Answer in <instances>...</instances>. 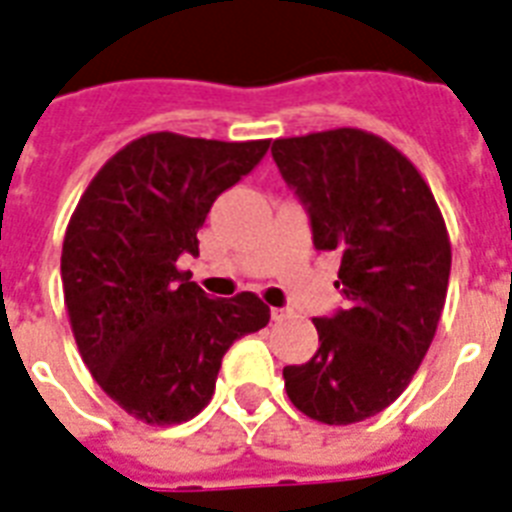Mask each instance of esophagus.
<instances>
[{"instance_id":"34e87169","label":"esophagus","mask_w":512,"mask_h":512,"mask_svg":"<svg viewBox=\"0 0 512 512\" xmlns=\"http://www.w3.org/2000/svg\"><path fill=\"white\" fill-rule=\"evenodd\" d=\"M289 315H292L289 307H270V318H273V321H286Z\"/></svg>"}]
</instances>
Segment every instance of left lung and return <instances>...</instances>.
<instances>
[{
	"label": "left lung",
	"mask_w": 512,
	"mask_h": 512,
	"mask_svg": "<svg viewBox=\"0 0 512 512\" xmlns=\"http://www.w3.org/2000/svg\"><path fill=\"white\" fill-rule=\"evenodd\" d=\"M270 155L315 249L342 257L344 307L313 318L321 347L286 365V394L315 421L360 423L405 392L431 347L452 263L442 213L413 162L357 128L276 139Z\"/></svg>",
	"instance_id": "1"
}]
</instances>
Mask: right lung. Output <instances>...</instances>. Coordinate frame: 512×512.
Masks as SVG:
<instances>
[{
  "instance_id": "obj_1",
  "label": "right lung",
  "mask_w": 512,
  "mask_h": 512,
  "mask_svg": "<svg viewBox=\"0 0 512 512\" xmlns=\"http://www.w3.org/2000/svg\"><path fill=\"white\" fill-rule=\"evenodd\" d=\"M270 141L147 134L105 162L62 242V292L83 363L128 415L184 423L213 400L228 347L270 321L252 292L213 299L178 270L215 199Z\"/></svg>"
}]
</instances>
